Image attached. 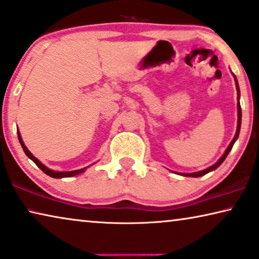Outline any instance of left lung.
Here are the masks:
<instances>
[{"mask_svg":"<svg viewBox=\"0 0 259 259\" xmlns=\"http://www.w3.org/2000/svg\"><path fill=\"white\" fill-rule=\"evenodd\" d=\"M234 74V73H232ZM234 78H235V83H236V90H237V130H236V134L234 139H232L231 142L229 144V146H228V148L226 149V152H224V154L220 157V160L217 161L216 163H213L212 166L205 168V169L203 170H200V171H196V173H176V174H180L182 176H189V178H198V176H203L205 174H208L209 171H212L215 170L217 167H220L221 164H222V162L224 160H226V157L228 156V154H229V152L231 151L232 146H234V144L236 142V140L238 139V136H239V131H241V122H242V110H241V104H239V97H241V95H239V86H238V81H237V78H236V76L234 74Z\"/></svg>","mask_w":259,"mask_h":259,"instance_id":"8db88e82","label":"left lung"}]
</instances>
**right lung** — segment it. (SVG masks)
I'll return each mask as SVG.
<instances>
[{"mask_svg":"<svg viewBox=\"0 0 259 259\" xmlns=\"http://www.w3.org/2000/svg\"><path fill=\"white\" fill-rule=\"evenodd\" d=\"M17 137H18V140H20V144H21V146H22V148H23L24 153H25V154H27V156L29 157V159L32 160L33 162H35V163L37 164V167H38L40 170H43L44 173H46V174L49 175V176H51V178H55V179L71 178V176H74V175H78V174L84 173V171L86 170V168H88V167H84V168H81V169L70 170V171H55V170H52V169H50V168H48L47 166H44V164H43L42 162H40V161H39L38 159H37L36 156H33V155L31 154V152L29 151V149L27 148V146L24 145L23 140H22V137H21L20 131H17Z\"/></svg>","mask_w":259,"mask_h":259,"instance_id":"right-lung-1","label":"right lung"}]
</instances>
